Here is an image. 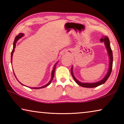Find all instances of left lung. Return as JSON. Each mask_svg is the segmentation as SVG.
<instances>
[{
  "instance_id": "obj_1",
  "label": "left lung",
  "mask_w": 124,
  "mask_h": 124,
  "mask_svg": "<svg viewBox=\"0 0 124 124\" xmlns=\"http://www.w3.org/2000/svg\"><path fill=\"white\" fill-rule=\"evenodd\" d=\"M100 42H104V44L105 45L106 48L107 49L108 55L109 59V68L108 70L107 73L105 76L103 78L102 80L96 82L94 83H84L78 81V80L76 79L75 76H74L73 74V66H72L71 68V75L73 76L74 80H75V81L77 83V84L80 85V86L83 87H86V88H94V87H96L99 86V85H101L104 84V83L106 81L108 78L109 77L110 75H111V73L112 72V66H113V54H112V51L111 48V46H110V43H109V40L107 36H103L102 38H101L100 39Z\"/></svg>"
}]
</instances>
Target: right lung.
I'll return each mask as SVG.
<instances>
[{
  "mask_svg": "<svg viewBox=\"0 0 124 124\" xmlns=\"http://www.w3.org/2000/svg\"><path fill=\"white\" fill-rule=\"evenodd\" d=\"M23 36H24V34H23V33H20L18 35V36H17L16 37V38H15V40H14V42H13V49H12V52H11V63H12V56H13V53H14V51H15V48H16V43H17V42L18 40L20 39H21V38H22V37H23ZM57 63H58V62L56 63L54 65V67H53V70H52V72H51V79H50V81H49V82L48 83V84H46V85H43V86H42V87H29V88H32V89H37L43 88H45V87H47V86H48V85L50 84L51 82L52 81V80H53V78H54V76L55 70L56 67V64H57ZM13 73H14V72H13ZM14 75H15V73H14ZM15 77H16V76H15ZM18 82H19L20 83V84H21V85H24L23 84H21V83L18 80Z\"/></svg>",
  "mask_w": 124,
  "mask_h": 124,
  "instance_id": "add662e5",
  "label": "right lung"
}]
</instances>
